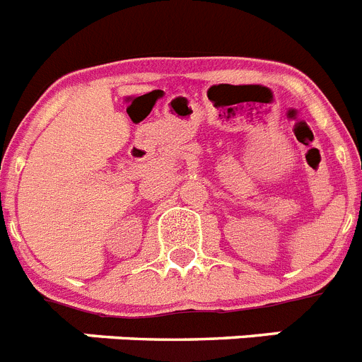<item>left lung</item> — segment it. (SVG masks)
I'll return each instance as SVG.
<instances>
[{
	"label": "left lung",
	"instance_id": "obj_1",
	"mask_svg": "<svg viewBox=\"0 0 362 362\" xmlns=\"http://www.w3.org/2000/svg\"><path fill=\"white\" fill-rule=\"evenodd\" d=\"M361 196H362V194H361Z\"/></svg>",
	"mask_w": 362,
	"mask_h": 362
}]
</instances>
